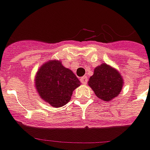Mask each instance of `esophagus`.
I'll use <instances>...</instances> for the list:
<instances>
[{"mask_svg":"<svg viewBox=\"0 0 150 150\" xmlns=\"http://www.w3.org/2000/svg\"><path fill=\"white\" fill-rule=\"evenodd\" d=\"M80 81H81V83L83 84H86L88 83V77H87V76L82 77V78H80Z\"/></svg>","mask_w":150,"mask_h":150,"instance_id":"1","label":"esophagus"}]
</instances>
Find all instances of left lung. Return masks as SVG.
Wrapping results in <instances>:
<instances>
[{"label": "left lung", "instance_id": "1", "mask_svg": "<svg viewBox=\"0 0 150 150\" xmlns=\"http://www.w3.org/2000/svg\"><path fill=\"white\" fill-rule=\"evenodd\" d=\"M88 85L98 98L109 101L121 92L123 78L117 70L103 63L94 69L93 75L89 78Z\"/></svg>", "mask_w": 150, "mask_h": 150}]
</instances>
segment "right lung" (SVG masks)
Here are the masks:
<instances>
[{
	"instance_id": "add662e5",
	"label": "right lung",
	"mask_w": 150,
	"mask_h": 150,
	"mask_svg": "<svg viewBox=\"0 0 150 150\" xmlns=\"http://www.w3.org/2000/svg\"><path fill=\"white\" fill-rule=\"evenodd\" d=\"M80 86L75 74L60 61H49L40 67L36 77L39 96L55 108L63 106L71 99L72 92Z\"/></svg>"
}]
</instances>
